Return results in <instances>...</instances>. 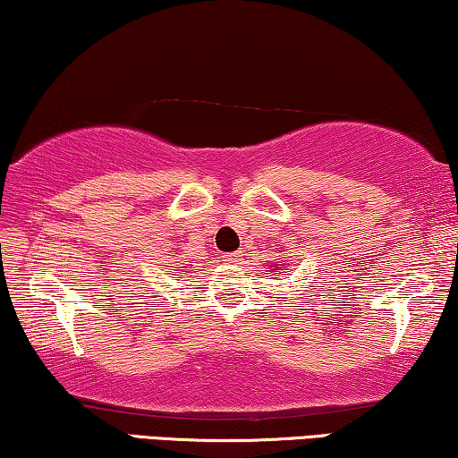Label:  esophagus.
<instances>
[{"instance_id": "obj_1", "label": "esophagus", "mask_w": 458, "mask_h": 458, "mask_svg": "<svg viewBox=\"0 0 458 458\" xmlns=\"http://www.w3.org/2000/svg\"><path fill=\"white\" fill-rule=\"evenodd\" d=\"M223 260L227 262V265H242L243 254L242 252H229V254L223 256Z\"/></svg>"}]
</instances>
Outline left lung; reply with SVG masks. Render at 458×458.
I'll return each instance as SVG.
<instances>
[{
  "mask_svg": "<svg viewBox=\"0 0 458 458\" xmlns=\"http://www.w3.org/2000/svg\"><path fill=\"white\" fill-rule=\"evenodd\" d=\"M281 268H284V271H285V267H281Z\"/></svg>",
  "mask_w": 458,
  "mask_h": 458,
  "instance_id": "8db88e82",
  "label": "left lung"
}]
</instances>
